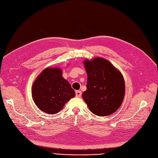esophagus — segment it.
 <instances>
[{
  "label": "esophagus",
  "instance_id": "1",
  "mask_svg": "<svg viewBox=\"0 0 158 158\" xmlns=\"http://www.w3.org/2000/svg\"><path fill=\"white\" fill-rule=\"evenodd\" d=\"M82 95V92L80 91H76V96L77 98H80Z\"/></svg>",
  "mask_w": 158,
  "mask_h": 158
}]
</instances>
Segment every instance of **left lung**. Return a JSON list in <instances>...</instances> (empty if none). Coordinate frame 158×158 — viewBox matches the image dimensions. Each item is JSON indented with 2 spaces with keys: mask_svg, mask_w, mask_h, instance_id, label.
<instances>
[{
  "mask_svg": "<svg viewBox=\"0 0 158 158\" xmlns=\"http://www.w3.org/2000/svg\"><path fill=\"white\" fill-rule=\"evenodd\" d=\"M87 73L86 90L82 98L93 114L107 116L120 107L125 95L123 76L102 58L84 61Z\"/></svg>",
  "mask_w": 158,
  "mask_h": 158,
  "instance_id": "obj_1",
  "label": "left lung"
}]
</instances>
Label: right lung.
<instances>
[{"label":"right lung","mask_w":158,"mask_h":158,"mask_svg":"<svg viewBox=\"0 0 158 158\" xmlns=\"http://www.w3.org/2000/svg\"><path fill=\"white\" fill-rule=\"evenodd\" d=\"M75 91L62 76L59 68H46L35 80L32 95L37 107L48 114H56L75 97Z\"/></svg>","instance_id":"add662e5"}]
</instances>
